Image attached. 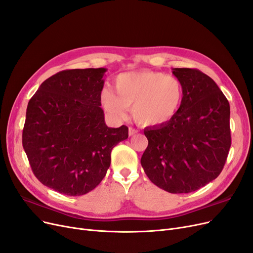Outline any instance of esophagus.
<instances>
[{
  "mask_svg": "<svg viewBox=\"0 0 253 253\" xmlns=\"http://www.w3.org/2000/svg\"><path fill=\"white\" fill-rule=\"evenodd\" d=\"M137 133H138V129L133 128V127H129V128H128V135H129V136H134V135L137 134Z\"/></svg>",
  "mask_w": 253,
  "mask_h": 253,
  "instance_id": "1",
  "label": "esophagus"
}]
</instances>
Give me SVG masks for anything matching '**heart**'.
I'll list each match as a JSON object with an SVG mask.
<instances>
[{
  "label": "heart",
  "mask_w": 253,
  "mask_h": 253,
  "mask_svg": "<svg viewBox=\"0 0 253 253\" xmlns=\"http://www.w3.org/2000/svg\"><path fill=\"white\" fill-rule=\"evenodd\" d=\"M114 89L115 92L106 88L100 95L107 112L124 118L127 108L133 107L135 119L147 126L169 123L184 100V87L176 77L148 69L118 75Z\"/></svg>",
  "instance_id": "b5f03b06"
}]
</instances>
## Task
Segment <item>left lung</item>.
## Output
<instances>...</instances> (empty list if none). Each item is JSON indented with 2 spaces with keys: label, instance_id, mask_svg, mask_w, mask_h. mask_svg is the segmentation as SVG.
Instances as JSON below:
<instances>
[{
  "label": "left lung",
  "instance_id": "1",
  "mask_svg": "<svg viewBox=\"0 0 253 253\" xmlns=\"http://www.w3.org/2000/svg\"><path fill=\"white\" fill-rule=\"evenodd\" d=\"M184 100L169 123L146 127L144 172L169 193H190L220 173L231 144L228 100L213 79L197 69L172 68Z\"/></svg>",
  "mask_w": 253,
  "mask_h": 253
}]
</instances>
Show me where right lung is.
Returning <instances> with one entry per match:
<instances>
[{
  "instance_id": "obj_1",
  "label": "right lung",
  "mask_w": 253,
  "mask_h": 253,
  "mask_svg": "<svg viewBox=\"0 0 253 253\" xmlns=\"http://www.w3.org/2000/svg\"><path fill=\"white\" fill-rule=\"evenodd\" d=\"M107 68L69 69L39 86L29 100L23 146L40 183L69 196L84 195L105 177L111 151L128 128L109 127L100 108Z\"/></svg>"
}]
</instances>
